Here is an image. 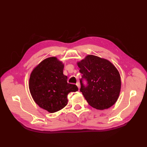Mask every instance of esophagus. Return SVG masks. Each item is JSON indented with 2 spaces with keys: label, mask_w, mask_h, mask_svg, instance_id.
<instances>
[{
  "label": "esophagus",
  "mask_w": 147,
  "mask_h": 147,
  "mask_svg": "<svg viewBox=\"0 0 147 147\" xmlns=\"http://www.w3.org/2000/svg\"><path fill=\"white\" fill-rule=\"evenodd\" d=\"M76 84H77V86H78V89H80V83H79V82H77Z\"/></svg>",
  "instance_id": "obj_1"
}]
</instances>
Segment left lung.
<instances>
[{
    "label": "left lung",
    "instance_id": "1",
    "mask_svg": "<svg viewBox=\"0 0 147 147\" xmlns=\"http://www.w3.org/2000/svg\"><path fill=\"white\" fill-rule=\"evenodd\" d=\"M77 65L82 78L88 82L87 86H84L80 80V91L89 105L97 110H104L116 103L121 85L116 67L107 59L91 55L77 62Z\"/></svg>",
    "mask_w": 147,
    "mask_h": 147
}]
</instances>
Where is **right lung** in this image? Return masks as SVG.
I'll return each mask as SVG.
<instances>
[{"label":"right lung","instance_id":"obj_1","mask_svg":"<svg viewBox=\"0 0 147 147\" xmlns=\"http://www.w3.org/2000/svg\"><path fill=\"white\" fill-rule=\"evenodd\" d=\"M64 65L56 57L43 60L30 75L29 88L34 100L49 113L57 112L67 104V95L78 90L75 84L67 83L63 74Z\"/></svg>","mask_w":147,"mask_h":147}]
</instances>
